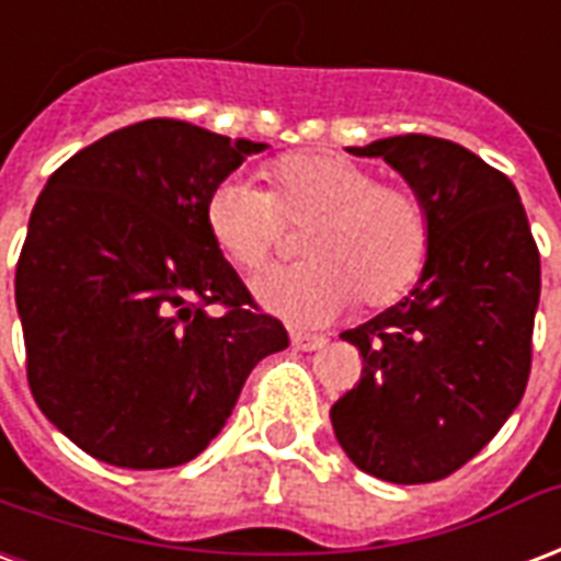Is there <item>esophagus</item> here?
I'll return each instance as SVG.
<instances>
[{"label":"esophagus","instance_id":"34e87169","mask_svg":"<svg viewBox=\"0 0 561 561\" xmlns=\"http://www.w3.org/2000/svg\"><path fill=\"white\" fill-rule=\"evenodd\" d=\"M291 344L297 351H321L327 339L314 333H302V330H291Z\"/></svg>","mask_w":561,"mask_h":561}]
</instances>
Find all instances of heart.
<instances>
[{"label":"heart","mask_w":561,"mask_h":561,"mask_svg":"<svg viewBox=\"0 0 561 561\" xmlns=\"http://www.w3.org/2000/svg\"><path fill=\"white\" fill-rule=\"evenodd\" d=\"M267 193L243 181L210 190L205 222L231 264L261 270L285 226L306 228V264L255 279L264 309L294 323H321L354 297L377 312L413 288L428 264L431 217L416 190L380 184L375 169L330 151H294L264 165Z\"/></svg>","instance_id":"heart-1"}]
</instances>
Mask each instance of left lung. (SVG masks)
<instances>
[{
	"mask_svg": "<svg viewBox=\"0 0 561 561\" xmlns=\"http://www.w3.org/2000/svg\"><path fill=\"white\" fill-rule=\"evenodd\" d=\"M347 151L380 157L416 190L431 252L404 300L342 333L363 356V377L330 410L335 439L375 479H446L524 398L538 247L512 181L463 145L408 133Z\"/></svg>",
	"mask_w": 561,
	"mask_h": 561,
	"instance_id": "left-lung-1",
	"label": "left lung"
}]
</instances>
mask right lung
Segmentation results:
<instances>
[{
    "instance_id": "1",
    "label": "right lung",
    "mask_w": 561,
    "mask_h": 561,
    "mask_svg": "<svg viewBox=\"0 0 561 561\" xmlns=\"http://www.w3.org/2000/svg\"><path fill=\"white\" fill-rule=\"evenodd\" d=\"M264 148L151 118L73 153L37 196L14 279L28 386L91 458L124 470L193 460L249 371L288 347L205 222L210 190Z\"/></svg>"
}]
</instances>
